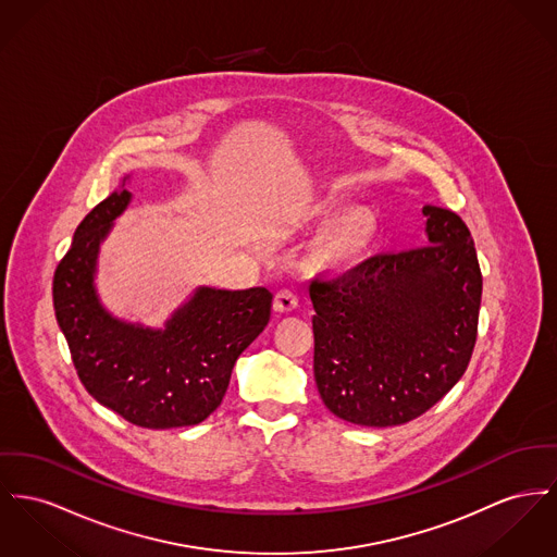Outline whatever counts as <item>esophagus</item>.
Masks as SVG:
<instances>
[{"label": "esophagus", "instance_id": "34e87169", "mask_svg": "<svg viewBox=\"0 0 557 557\" xmlns=\"http://www.w3.org/2000/svg\"><path fill=\"white\" fill-rule=\"evenodd\" d=\"M297 304H299V297L292 287H283L274 296V310H278V312H292V310H296Z\"/></svg>", "mask_w": 557, "mask_h": 557}]
</instances>
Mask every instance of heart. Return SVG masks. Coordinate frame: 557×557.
Returning a JSON list of instances; mask_svg holds the SVG:
<instances>
[{
    "instance_id": "obj_1",
    "label": "heart",
    "mask_w": 557,
    "mask_h": 557,
    "mask_svg": "<svg viewBox=\"0 0 557 557\" xmlns=\"http://www.w3.org/2000/svg\"><path fill=\"white\" fill-rule=\"evenodd\" d=\"M373 232V220L363 211H355L346 215L342 222L335 225L330 236V253L335 260H344L355 256L366 247Z\"/></svg>"
}]
</instances>
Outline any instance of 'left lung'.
<instances>
[{
  "instance_id": "1",
  "label": "left lung",
  "mask_w": 557,
  "mask_h": 557,
  "mask_svg": "<svg viewBox=\"0 0 557 557\" xmlns=\"http://www.w3.org/2000/svg\"><path fill=\"white\" fill-rule=\"evenodd\" d=\"M429 245L382 251L310 281L314 380L337 418L395 426L462 377L482 304V270L462 218L422 207Z\"/></svg>"
}]
</instances>
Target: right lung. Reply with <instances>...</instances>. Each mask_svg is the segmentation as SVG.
<instances>
[{
  "label": "right lung",
  "mask_w": 557,
  "mask_h": 557,
  "mask_svg": "<svg viewBox=\"0 0 557 557\" xmlns=\"http://www.w3.org/2000/svg\"><path fill=\"white\" fill-rule=\"evenodd\" d=\"M131 194L113 191L77 225L52 278V301L84 388L144 429L191 426L220 408L240 352L270 321L272 294L198 289L164 332L112 319L92 289L101 238Z\"/></svg>",
  "instance_id": "1"
}]
</instances>
